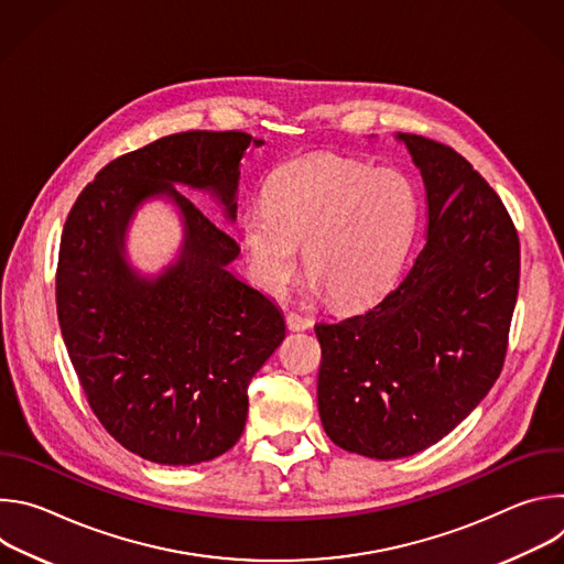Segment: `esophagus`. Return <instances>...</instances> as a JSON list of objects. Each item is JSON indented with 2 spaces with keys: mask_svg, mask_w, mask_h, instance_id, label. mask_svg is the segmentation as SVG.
<instances>
[{
  "mask_svg": "<svg viewBox=\"0 0 564 564\" xmlns=\"http://www.w3.org/2000/svg\"><path fill=\"white\" fill-rule=\"evenodd\" d=\"M285 324H288L290 330L301 333V330H307L312 326V318L305 316V314H299V312H288L285 314Z\"/></svg>",
  "mask_w": 564,
  "mask_h": 564,
  "instance_id": "obj_1",
  "label": "esophagus"
}]
</instances>
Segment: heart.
Segmentation results:
<instances>
[{"label":"heart","instance_id":"1","mask_svg":"<svg viewBox=\"0 0 564 564\" xmlns=\"http://www.w3.org/2000/svg\"><path fill=\"white\" fill-rule=\"evenodd\" d=\"M420 225L417 185L394 167L305 155L283 165L265 189V207L240 216V240L254 281L281 292L299 263L312 290L337 305L379 296L404 268Z\"/></svg>","mask_w":564,"mask_h":564}]
</instances>
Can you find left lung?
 <instances>
[{"label": "left lung", "instance_id": "1", "mask_svg": "<svg viewBox=\"0 0 564 564\" xmlns=\"http://www.w3.org/2000/svg\"><path fill=\"white\" fill-rule=\"evenodd\" d=\"M429 205L426 246L368 310L314 326L318 415L344 451L397 459L448 435L505 366L520 240L500 196L464 155L397 133Z\"/></svg>", "mask_w": 564, "mask_h": 564}]
</instances>
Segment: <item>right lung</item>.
<instances>
[{"mask_svg": "<svg viewBox=\"0 0 564 564\" xmlns=\"http://www.w3.org/2000/svg\"><path fill=\"white\" fill-rule=\"evenodd\" d=\"M243 131H183L124 153L77 196L62 231L55 301L89 406L127 451L170 466L229 451L248 386L285 337L276 303L227 265L236 240L174 185L209 192L236 218ZM170 197L184 216L180 259L140 278L123 257L134 209Z\"/></svg>", "mask_w": 564, "mask_h": 564, "instance_id": "obj_1", "label": "right lung"}]
</instances>
